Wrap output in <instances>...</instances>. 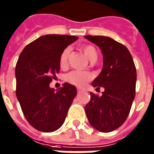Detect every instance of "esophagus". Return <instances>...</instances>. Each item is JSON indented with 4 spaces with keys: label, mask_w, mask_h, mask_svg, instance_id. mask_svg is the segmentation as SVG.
<instances>
[{
    "label": "esophagus",
    "mask_w": 154,
    "mask_h": 154,
    "mask_svg": "<svg viewBox=\"0 0 154 154\" xmlns=\"http://www.w3.org/2000/svg\"><path fill=\"white\" fill-rule=\"evenodd\" d=\"M82 91V89H80V88H77V93H80Z\"/></svg>",
    "instance_id": "1"
}]
</instances>
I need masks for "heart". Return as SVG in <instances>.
Here are the masks:
<instances>
[{"instance_id":"1","label":"heart","mask_w":154,"mask_h":154,"mask_svg":"<svg viewBox=\"0 0 154 154\" xmlns=\"http://www.w3.org/2000/svg\"><path fill=\"white\" fill-rule=\"evenodd\" d=\"M82 51L88 59L91 62H94L98 59V52L94 47L91 45H87L81 48ZM70 55V50L68 48L65 49L60 55L59 64L61 69H66L68 66V58ZM92 74L88 72H81V71H73L69 72L66 76V81L70 84L77 87H82L92 79Z\"/></svg>"}]
</instances>
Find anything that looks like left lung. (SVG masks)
Wrapping results in <instances>:
<instances>
[{
    "instance_id": "obj_1",
    "label": "left lung",
    "mask_w": 154,
    "mask_h": 154,
    "mask_svg": "<svg viewBox=\"0 0 154 154\" xmlns=\"http://www.w3.org/2000/svg\"><path fill=\"white\" fill-rule=\"evenodd\" d=\"M99 47L103 54V68L92 85L103 87L102 96L90 93L85 106L90 125L101 132L119 128L129 115L136 94L137 71L132 56L122 44L105 36H85Z\"/></svg>"
}]
</instances>
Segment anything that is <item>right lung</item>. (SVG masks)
Segmentation results:
<instances>
[{"mask_svg": "<svg viewBox=\"0 0 154 154\" xmlns=\"http://www.w3.org/2000/svg\"><path fill=\"white\" fill-rule=\"evenodd\" d=\"M77 36L47 34L23 50L16 65V94L26 120L38 131L52 132L63 125L77 95V88L65 82L55 90L50 83L59 72L61 52Z\"/></svg>", "mask_w": 154, "mask_h": 154, "instance_id": "1", "label": "right lung"}]
</instances>
